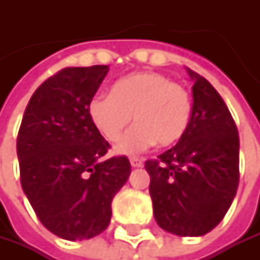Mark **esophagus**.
Returning <instances> with one entry per match:
<instances>
[{"label":"esophagus","instance_id":"34e87169","mask_svg":"<svg viewBox=\"0 0 260 260\" xmlns=\"http://www.w3.org/2000/svg\"><path fill=\"white\" fill-rule=\"evenodd\" d=\"M129 162H131V165H133L134 168H139V167L143 165V160H142L140 157H131V159H129Z\"/></svg>","mask_w":260,"mask_h":260}]
</instances>
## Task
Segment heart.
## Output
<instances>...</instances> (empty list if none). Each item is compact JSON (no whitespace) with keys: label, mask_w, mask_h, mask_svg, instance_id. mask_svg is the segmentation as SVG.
I'll return each mask as SVG.
<instances>
[{"label":"heart","mask_w":260,"mask_h":260,"mask_svg":"<svg viewBox=\"0 0 260 260\" xmlns=\"http://www.w3.org/2000/svg\"><path fill=\"white\" fill-rule=\"evenodd\" d=\"M96 131L107 142H118L131 115L136 126L117 145L118 154H137L153 146L178 143L192 118V98L179 84L154 72H137L111 85L109 96L96 95L87 106Z\"/></svg>","instance_id":"1"}]
</instances>
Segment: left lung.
Instances as JSON below:
<instances>
[{
  "mask_svg": "<svg viewBox=\"0 0 260 260\" xmlns=\"http://www.w3.org/2000/svg\"><path fill=\"white\" fill-rule=\"evenodd\" d=\"M187 73L193 81L187 133L145 168L157 224L170 234L200 237L223 220L237 193L239 133L211 82L190 68Z\"/></svg>",
  "mask_w": 260,
  "mask_h": 260,
  "instance_id": "obj_1",
  "label": "left lung"
}]
</instances>
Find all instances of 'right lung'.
Here are the masks:
<instances>
[{
    "instance_id": "right-lung-1",
    "label": "right lung",
    "mask_w": 260,
    "mask_h": 260,
    "mask_svg": "<svg viewBox=\"0 0 260 260\" xmlns=\"http://www.w3.org/2000/svg\"><path fill=\"white\" fill-rule=\"evenodd\" d=\"M107 65L63 68L27 103L17 139L23 192L42 224L65 240L101 234L112 200L131 175L126 156L111 148L87 114Z\"/></svg>"
}]
</instances>
